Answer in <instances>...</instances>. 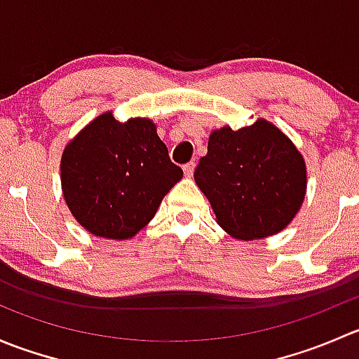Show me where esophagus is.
Masks as SVG:
<instances>
[{
    "mask_svg": "<svg viewBox=\"0 0 359 359\" xmlns=\"http://www.w3.org/2000/svg\"><path fill=\"white\" fill-rule=\"evenodd\" d=\"M194 168H196V165H194L193 161L187 163V165H184V173H186V177H193Z\"/></svg>",
    "mask_w": 359,
    "mask_h": 359,
    "instance_id": "esophagus-1",
    "label": "esophagus"
}]
</instances>
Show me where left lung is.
Wrapping results in <instances>:
<instances>
[{"instance_id":"8db88e82","label":"left lung","mask_w":359,"mask_h":359,"mask_svg":"<svg viewBox=\"0 0 359 359\" xmlns=\"http://www.w3.org/2000/svg\"><path fill=\"white\" fill-rule=\"evenodd\" d=\"M194 180L217 224L236 240L253 241L283 231L302 206L307 170L295 144L267 119L208 139Z\"/></svg>"}]
</instances>
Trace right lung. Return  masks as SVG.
I'll list each match as a JSON object with an SVG mask.
<instances>
[{
	"label": "right lung",
	"mask_w": 359,
	"mask_h": 359,
	"mask_svg": "<svg viewBox=\"0 0 359 359\" xmlns=\"http://www.w3.org/2000/svg\"><path fill=\"white\" fill-rule=\"evenodd\" d=\"M182 175L153 119L121 123L111 111L79 130L60 159L62 194L72 217L93 236L116 241L146 227Z\"/></svg>",
	"instance_id": "add662e5"
}]
</instances>
